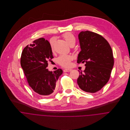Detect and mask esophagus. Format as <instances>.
<instances>
[{
  "label": "esophagus",
  "mask_w": 130,
  "mask_h": 130,
  "mask_svg": "<svg viewBox=\"0 0 130 130\" xmlns=\"http://www.w3.org/2000/svg\"><path fill=\"white\" fill-rule=\"evenodd\" d=\"M72 71V69H66L63 70L64 72H71Z\"/></svg>",
  "instance_id": "34e87169"
}]
</instances>
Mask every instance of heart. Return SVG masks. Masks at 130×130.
<instances>
[{
  "instance_id": "heart-1",
  "label": "heart",
  "mask_w": 130,
  "mask_h": 130,
  "mask_svg": "<svg viewBox=\"0 0 130 130\" xmlns=\"http://www.w3.org/2000/svg\"><path fill=\"white\" fill-rule=\"evenodd\" d=\"M62 37L71 46H74L76 42V38L74 35L71 32H66L63 34ZM55 41V38H51L50 41L52 50H53ZM73 58V56L71 55H61L57 58V62L62 67L68 68L71 66V61L72 60Z\"/></svg>"
}]
</instances>
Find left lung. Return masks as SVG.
<instances>
[{
	"mask_svg": "<svg viewBox=\"0 0 130 130\" xmlns=\"http://www.w3.org/2000/svg\"><path fill=\"white\" fill-rule=\"evenodd\" d=\"M81 51L77 62H85L84 73L79 72L77 83L80 89L94 93L101 90L108 82L114 60L111 47L102 36L88 30L78 35Z\"/></svg>",
	"mask_w": 130,
	"mask_h": 130,
	"instance_id": "left-lung-1",
	"label": "left lung"
}]
</instances>
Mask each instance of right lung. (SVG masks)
Wrapping results in <instances>:
<instances>
[{
	"label": "right lung",
	"instance_id": "right-lung-1",
	"mask_svg": "<svg viewBox=\"0 0 130 130\" xmlns=\"http://www.w3.org/2000/svg\"><path fill=\"white\" fill-rule=\"evenodd\" d=\"M54 58L51 44L40 38L26 46L21 54L20 64L32 90L40 96H48L55 91L56 83L62 74L61 69L54 72L46 68Z\"/></svg>",
	"mask_w": 130,
	"mask_h": 130
}]
</instances>
